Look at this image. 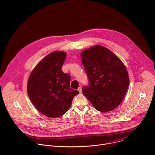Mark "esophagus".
Segmentation results:
<instances>
[{"instance_id":"1","label":"esophagus","mask_w":155,"mask_h":155,"mask_svg":"<svg viewBox=\"0 0 155 155\" xmlns=\"http://www.w3.org/2000/svg\"><path fill=\"white\" fill-rule=\"evenodd\" d=\"M78 91H79V93H81L82 90H81V87H79L78 88Z\"/></svg>"}]
</instances>
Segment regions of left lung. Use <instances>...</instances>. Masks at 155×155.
Segmentation results:
<instances>
[{
  "label": "left lung",
  "instance_id": "8db88e82",
  "mask_svg": "<svg viewBox=\"0 0 155 155\" xmlns=\"http://www.w3.org/2000/svg\"><path fill=\"white\" fill-rule=\"evenodd\" d=\"M81 58L89 81L82 88L83 94L98 111H112L123 101L129 85L125 65L100 45L84 50Z\"/></svg>",
  "mask_w": 155,
  "mask_h": 155
}]
</instances>
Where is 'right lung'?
<instances>
[{"instance_id": "obj_1", "label": "right lung", "mask_w": 155, "mask_h": 155, "mask_svg": "<svg viewBox=\"0 0 155 155\" xmlns=\"http://www.w3.org/2000/svg\"><path fill=\"white\" fill-rule=\"evenodd\" d=\"M66 53L54 51L44 58L31 72L28 94L34 107L51 118L63 115L79 92L70 87L71 76L62 71Z\"/></svg>"}]
</instances>
